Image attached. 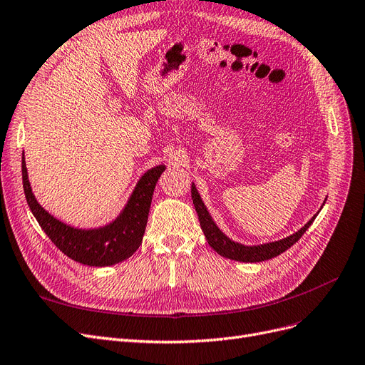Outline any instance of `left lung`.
Instances as JSON below:
<instances>
[{
    "label": "left lung",
    "mask_w": 365,
    "mask_h": 365,
    "mask_svg": "<svg viewBox=\"0 0 365 365\" xmlns=\"http://www.w3.org/2000/svg\"><path fill=\"white\" fill-rule=\"evenodd\" d=\"M191 195H192V203H194L197 215H198L201 230H203V233L209 242V245L225 259L245 262V263L264 262V260L277 257V255H279L281 252H284L286 250H289L293 244H296V242L301 239V236L308 230V227L313 224L314 218L317 217V215H314V217L301 228V230L293 233L289 237H284V239L277 240V242H269V244H263V245H257V247H245L242 244H237V242H233L232 239H228L217 227V224L213 222L205 203L201 201V197H200L194 183L191 187Z\"/></svg>",
    "instance_id": "obj_1"
}]
</instances>
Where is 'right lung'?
<instances>
[{
	"mask_svg": "<svg viewBox=\"0 0 365 365\" xmlns=\"http://www.w3.org/2000/svg\"><path fill=\"white\" fill-rule=\"evenodd\" d=\"M164 170V165H158L143 175L137 187L133 190L126 207L114 222L102 228H96V230H79V228L66 225L51 217L37 203L31 191L22 156L24 192L34 218L46 236L52 240V244L61 252L72 260L87 266L115 264L129 259L140 248L145 232L155 186Z\"/></svg>",
	"mask_w": 365,
	"mask_h": 365,
	"instance_id": "obj_1",
	"label": "right lung"
}]
</instances>
